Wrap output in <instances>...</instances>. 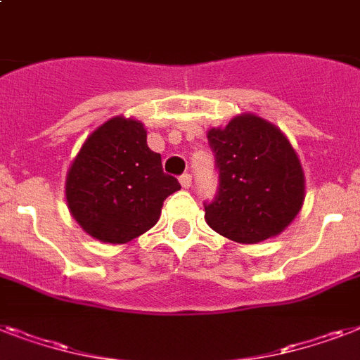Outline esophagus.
I'll return each mask as SVG.
<instances>
[{
	"label": "esophagus",
	"instance_id": "34e87169",
	"mask_svg": "<svg viewBox=\"0 0 360 360\" xmlns=\"http://www.w3.org/2000/svg\"><path fill=\"white\" fill-rule=\"evenodd\" d=\"M179 183L183 188H190V185H192V175L190 174H183L179 177Z\"/></svg>",
	"mask_w": 360,
	"mask_h": 360
}]
</instances>
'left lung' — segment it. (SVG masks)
I'll use <instances>...</instances> for the list:
<instances>
[{"label":"left lung","mask_w":360,"mask_h":360,"mask_svg":"<svg viewBox=\"0 0 360 360\" xmlns=\"http://www.w3.org/2000/svg\"><path fill=\"white\" fill-rule=\"evenodd\" d=\"M220 172V188L205 203V221L238 244L281 235L305 200V174L296 150L277 125L240 114L207 133Z\"/></svg>","instance_id":"8db88e82"}]
</instances>
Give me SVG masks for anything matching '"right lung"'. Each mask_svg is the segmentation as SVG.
<instances>
[{"label": "right lung", "mask_w": 360, "mask_h": 360, "mask_svg": "<svg viewBox=\"0 0 360 360\" xmlns=\"http://www.w3.org/2000/svg\"><path fill=\"white\" fill-rule=\"evenodd\" d=\"M146 139L142 122L114 116L89 134L70 165L64 190L70 214L96 240L125 244L140 236L181 188Z\"/></svg>", "instance_id": "obj_1"}]
</instances>
